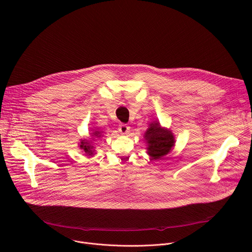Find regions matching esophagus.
Segmentation results:
<instances>
[{"mask_svg": "<svg viewBox=\"0 0 252 252\" xmlns=\"http://www.w3.org/2000/svg\"><path fill=\"white\" fill-rule=\"evenodd\" d=\"M119 131L122 134H126V133L129 132V126H126V125H121L120 127H119Z\"/></svg>", "mask_w": 252, "mask_h": 252, "instance_id": "obj_1", "label": "esophagus"}]
</instances>
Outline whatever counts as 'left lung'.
Masks as SVG:
<instances>
[{
	"mask_svg": "<svg viewBox=\"0 0 252 252\" xmlns=\"http://www.w3.org/2000/svg\"><path fill=\"white\" fill-rule=\"evenodd\" d=\"M143 138L147 145V154L151 157L152 160L160 159L168 155L175 145L173 132L169 128L161 126L158 121L150 124L143 134Z\"/></svg>",
	"mask_w": 252,
	"mask_h": 252,
	"instance_id": "left-lung-1",
	"label": "left lung"
}]
</instances>
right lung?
I'll return each instance as SVG.
<instances>
[{
    "instance_id": "right-lung-1",
    "label": "right lung",
    "mask_w": 252,
    "mask_h": 252,
    "mask_svg": "<svg viewBox=\"0 0 252 252\" xmlns=\"http://www.w3.org/2000/svg\"><path fill=\"white\" fill-rule=\"evenodd\" d=\"M92 138H82L81 142L79 143V148L82 150V153H84L86 156L92 158L95 155V148H94V140L100 138L102 135V131L98 129H93V132H90Z\"/></svg>"
}]
</instances>
